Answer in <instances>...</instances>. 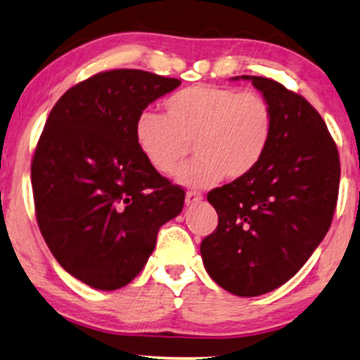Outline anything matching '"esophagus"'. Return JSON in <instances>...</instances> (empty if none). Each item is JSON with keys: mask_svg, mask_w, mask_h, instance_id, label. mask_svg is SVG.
Masks as SVG:
<instances>
[{"mask_svg": "<svg viewBox=\"0 0 360 360\" xmlns=\"http://www.w3.org/2000/svg\"><path fill=\"white\" fill-rule=\"evenodd\" d=\"M202 200V194L195 193V191H189L188 194H186V205H193V204H198Z\"/></svg>", "mask_w": 360, "mask_h": 360, "instance_id": "obj_1", "label": "esophagus"}]
</instances>
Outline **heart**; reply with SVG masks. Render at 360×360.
Wrapping results in <instances>:
<instances>
[{
  "label": "heart",
  "mask_w": 360,
  "mask_h": 360,
  "mask_svg": "<svg viewBox=\"0 0 360 360\" xmlns=\"http://www.w3.org/2000/svg\"><path fill=\"white\" fill-rule=\"evenodd\" d=\"M271 136L273 110L263 95L215 85L176 92L165 100V115L141 112L135 123L138 148L161 174H172L193 143L198 156L177 172V181L195 188L252 174Z\"/></svg>",
  "instance_id": "heart-1"
}]
</instances>
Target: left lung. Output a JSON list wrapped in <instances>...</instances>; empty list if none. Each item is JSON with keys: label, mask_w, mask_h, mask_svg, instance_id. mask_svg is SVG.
Returning a JSON list of instances; mask_svg holds the SVG:
<instances>
[{"label": "left lung", "mask_w": 360, "mask_h": 360, "mask_svg": "<svg viewBox=\"0 0 360 360\" xmlns=\"http://www.w3.org/2000/svg\"><path fill=\"white\" fill-rule=\"evenodd\" d=\"M242 79L252 80L270 103L271 143L252 174L207 194L219 225L200 243V255L224 290L258 296L293 278L328 233L341 162L308 100L266 77Z\"/></svg>", "instance_id": "8db88e82"}]
</instances>
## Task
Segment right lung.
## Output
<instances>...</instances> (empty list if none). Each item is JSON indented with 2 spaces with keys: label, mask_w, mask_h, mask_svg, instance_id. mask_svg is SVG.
I'll list each match as a JSON object with an SVG mask.
<instances>
[{
  "label": "right lung",
  "mask_w": 360,
  "mask_h": 360,
  "mask_svg": "<svg viewBox=\"0 0 360 360\" xmlns=\"http://www.w3.org/2000/svg\"><path fill=\"white\" fill-rule=\"evenodd\" d=\"M181 80L138 69L100 72L57 100L31 165L36 219L67 273L97 290L128 285L181 214L184 191L148 165L135 123Z\"/></svg>",
  "instance_id": "obj_1"
}]
</instances>
